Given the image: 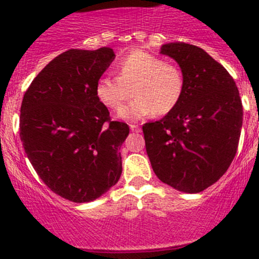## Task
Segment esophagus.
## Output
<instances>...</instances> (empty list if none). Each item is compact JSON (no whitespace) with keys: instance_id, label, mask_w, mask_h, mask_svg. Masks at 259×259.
I'll list each match as a JSON object with an SVG mask.
<instances>
[{"instance_id":"obj_1","label":"esophagus","mask_w":259,"mask_h":259,"mask_svg":"<svg viewBox=\"0 0 259 259\" xmlns=\"http://www.w3.org/2000/svg\"><path fill=\"white\" fill-rule=\"evenodd\" d=\"M130 130H132L133 133H140V132H142V129H140L139 125H135V124H130Z\"/></svg>"}]
</instances>
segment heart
<instances>
[{"mask_svg": "<svg viewBox=\"0 0 259 259\" xmlns=\"http://www.w3.org/2000/svg\"><path fill=\"white\" fill-rule=\"evenodd\" d=\"M184 75L177 65L142 50H134L117 65V77L103 75L95 83V95L103 105L119 109L133 94L129 105L117 116L135 121L155 113L165 115L179 104L184 93Z\"/></svg>", "mask_w": 259, "mask_h": 259, "instance_id": "heart-1", "label": "heart"}]
</instances>
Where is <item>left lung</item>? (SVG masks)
I'll use <instances>...</instances> for the list:
<instances>
[{
    "mask_svg": "<svg viewBox=\"0 0 259 259\" xmlns=\"http://www.w3.org/2000/svg\"><path fill=\"white\" fill-rule=\"evenodd\" d=\"M160 54L176 60L184 75L179 104L143 126L146 154L159 179L183 193H199L229 168L243 122L233 77L203 49L165 44Z\"/></svg>",
    "mask_w": 259,
    "mask_h": 259,
    "instance_id": "1",
    "label": "left lung"
}]
</instances>
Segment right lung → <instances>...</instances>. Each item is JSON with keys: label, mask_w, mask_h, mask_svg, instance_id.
I'll list each match as a JSON object with an SVG mask.
<instances>
[{"label": "right lung", "mask_w": 259, "mask_h": 259, "mask_svg": "<svg viewBox=\"0 0 259 259\" xmlns=\"http://www.w3.org/2000/svg\"><path fill=\"white\" fill-rule=\"evenodd\" d=\"M113 49H72L50 61L23 95L20 137L33 169L60 197L75 203L98 199L121 176L125 122L111 121L95 83Z\"/></svg>", "instance_id": "1"}]
</instances>
